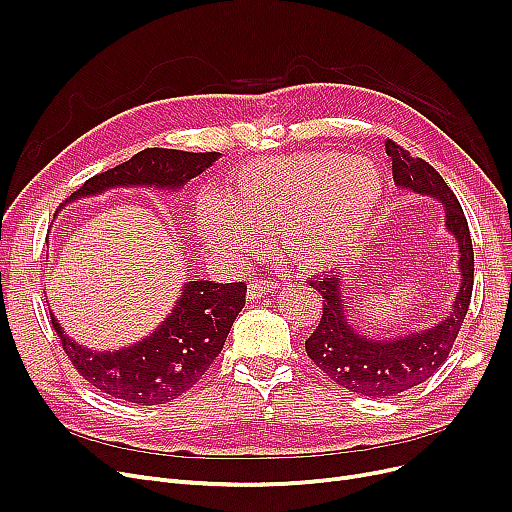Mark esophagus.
<instances>
[{
    "label": "esophagus",
    "instance_id": "34e87169",
    "mask_svg": "<svg viewBox=\"0 0 512 512\" xmlns=\"http://www.w3.org/2000/svg\"><path fill=\"white\" fill-rule=\"evenodd\" d=\"M278 288H280L278 282H272V280H257V282H251V284L247 286V297H249V299H259V297H263V294L274 292V290H278Z\"/></svg>",
    "mask_w": 512,
    "mask_h": 512
}]
</instances>
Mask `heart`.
Wrapping results in <instances>:
<instances>
[{
  "mask_svg": "<svg viewBox=\"0 0 512 512\" xmlns=\"http://www.w3.org/2000/svg\"><path fill=\"white\" fill-rule=\"evenodd\" d=\"M386 176L363 155L309 151L249 161L232 178L228 199L203 195L195 220L201 238L226 255L255 251L278 226L290 261L305 272L346 261L378 222Z\"/></svg>",
  "mask_w": 512,
  "mask_h": 512,
  "instance_id": "b5f03b06",
  "label": "heart"
}]
</instances>
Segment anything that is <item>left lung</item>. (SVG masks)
Masks as SVG:
<instances>
[{
    "label": "left lung",
    "instance_id": "1",
    "mask_svg": "<svg viewBox=\"0 0 512 512\" xmlns=\"http://www.w3.org/2000/svg\"><path fill=\"white\" fill-rule=\"evenodd\" d=\"M386 153L392 157V176L398 188L436 199L442 205L444 230L459 247V290L448 315L438 324L421 330L413 328L402 336L375 338L359 332L348 317L346 272H321L309 280V286L324 299V315L305 342L309 359L338 386L369 398L407 392L438 371L469 311L475 272L467 218L444 178L427 161L413 157L392 141H386Z\"/></svg>",
    "mask_w": 512,
    "mask_h": 512
}]
</instances>
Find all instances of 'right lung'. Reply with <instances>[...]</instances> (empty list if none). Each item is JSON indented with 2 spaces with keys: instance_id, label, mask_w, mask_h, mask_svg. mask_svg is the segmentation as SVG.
<instances>
[{
  "instance_id": "right-lung-1",
  "label": "right lung",
  "mask_w": 512,
  "mask_h": 512,
  "mask_svg": "<svg viewBox=\"0 0 512 512\" xmlns=\"http://www.w3.org/2000/svg\"><path fill=\"white\" fill-rule=\"evenodd\" d=\"M222 153H191L178 149H145L124 164L89 178L58 213L78 199L97 197L110 188H180L218 161ZM247 286L211 280L184 282L172 311L139 342L118 351H93L78 344L51 315L64 351L83 378L97 390L132 405H164L191 390L213 359L222 353L236 315L245 307Z\"/></svg>"
}]
</instances>
